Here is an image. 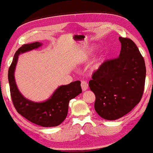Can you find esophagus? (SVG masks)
Returning <instances> with one entry per match:
<instances>
[{
	"instance_id": "34e87169",
	"label": "esophagus",
	"mask_w": 153,
	"mask_h": 153,
	"mask_svg": "<svg viewBox=\"0 0 153 153\" xmlns=\"http://www.w3.org/2000/svg\"><path fill=\"white\" fill-rule=\"evenodd\" d=\"M81 86H82V89L83 91H85L88 89V84L86 83V82L85 81H82L81 82Z\"/></svg>"
}]
</instances>
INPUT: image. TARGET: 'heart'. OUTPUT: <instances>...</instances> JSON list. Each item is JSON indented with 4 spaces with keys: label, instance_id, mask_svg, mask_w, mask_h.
<instances>
[{
    "label": "heart",
    "instance_id": "obj_1",
    "mask_svg": "<svg viewBox=\"0 0 153 153\" xmlns=\"http://www.w3.org/2000/svg\"><path fill=\"white\" fill-rule=\"evenodd\" d=\"M94 50H95V47H90L89 49H88V50L87 53H86L85 56H84V60L87 59L88 57H89V55L91 53H93V51H94ZM102 58L98 59V60L95 61V62L93 64L92 66H91V68H92V69L94 70V71L98 69L100 66H101V65H102Z\"/></svg>",
    "mask_w": 153,
    "mask_h": 153
}]
</instances>
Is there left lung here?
I'll return each mask as SVG.
<instances>
[{"label":"left lung","mask_w":153,"mask_h":153,"mask_svg":"<svg viewBox=\"0 0 153 153\" xmlns=\"http://www.w3.org/2000/svg\"><path fill=\"white\" fill-rule=\"evenodd\" d=\"M119 40V58L104 62L88 83L95 95V110L107 120L128 113L140 102L144 89L146 70L140 50L129 38Z\"/></svg>","instance_id":"left-lung-1"}]
</instances>
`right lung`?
Masks as SVG:
<instances>
[{"mask_svg":"<svg viewBox=\"0 0 153 153\" xmlns=\"http://www.w3.org/2000/svg\"><path fill=\"white\" fill-rule=\"evenodd\" d=\"M42 46V42L29 43L22 45L16 52L8 71L11 96L18 113L27 120L42 127L57 126L67 117L70 100L82 93L80 81L59 86L49 98L42 102H33L26 98L20 92L16 83L15 70L18 56Z\"/></svg>","mask_w":153,"mask_h":153,"instance_id":"right-lung-1","label":"right lung"}]
</instances>
